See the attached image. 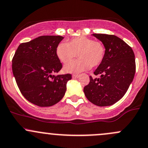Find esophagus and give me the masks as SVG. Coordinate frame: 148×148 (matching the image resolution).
<instances>
[{"instance_id":"obj_1","label":"esophagus","mask_w":148,"mask_h":148,"mask_svg":"<svg viewBox=\"0 0 148 148\" xmlns=\"http://www.w3.org/2000/svg\"><path fill=\"white\" fill-rule=\"evenodd\" d=\"M78 77H79V75H77V74L73 75V78H77Z\"/></svg>"}]
</instances>
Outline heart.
I'll return each instance as SVG.
<instances>
[{
	"label": "heart",
	"instance_id": "heart-1",
	"mask_svg": "<svg viewBox=\"0 0 148 148\" xmlns=\"http://www.w3.org/2000/svg\"><path fill=\"white\" fill-rule=\"evenodd\" d=\"M106 53V47L101 41L86 36L74 38L69 42H62L56 48L57 57L62 63H70L77 54L79 57L64 67V71L68 73L82 72L98 66L104 60Z\"/></svg>",
	"mask_w": 148,
	"mask_h": 148
}]
</instances>
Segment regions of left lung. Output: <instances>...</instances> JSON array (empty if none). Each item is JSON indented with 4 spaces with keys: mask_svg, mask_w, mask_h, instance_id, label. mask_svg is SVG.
Returning a JSON list of instances; mask_svg holds the SVG:
<instances>
[{
    "mask_svg": "<svg viewBox=\"0 0 148 148\" xmlns=\"http://www.w3.org/2000/svg\"><path fill=\"white\" fill-rule=\"evenodd\" d=\"M106 49V57L94 72L98 78L90 76L84 87L88 100L97 106L117 103L127 92L135 73V54L130 46L114 35L93 33Z\"/></svg>",
    "mask_w": 148,
    "mask_h": 148,
    "instance_id": "obj_1",
    "label": "left lung"
}]
</instances>
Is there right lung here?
Wrapping results in <instances>:
<instances>
[{"instance_id": "1", "label": "right lung", "mask_w": 148, "mask_h": 148, "mask_svg": "<svg viewBox=\"0 0 148 148\" xmlns=\"http://www.w3.org/2000/svg\"><path fill=\"white\" fill-rule=\"evenodd\" d=\"M64 38L60 36H42L20 44L12 60V70L18 88L26 100L40 107L58 103L66 91L71 74L58 73L62 63L56 48Z\"/></svg>"}]
</instances>
